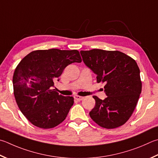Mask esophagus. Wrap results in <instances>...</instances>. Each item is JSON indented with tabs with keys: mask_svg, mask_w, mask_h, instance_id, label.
<instances>
[{
	"mask_svg": "<svg viewBox=\"0 0 158 158\" xmlns=\"http://www.w3.org/2000/svg\"><path fill=\"white\" fill-rule=\"evenodd\" d=\"M74 97V99L77 100V101H81V100H83L84 98V97H81V96H79V95H75Z\"/></svg>",
	"mask_w": 158,
	"mask_h": 158,
	"instance_id": "34e87169",
	"label": "esophagus"
}]
</instances>
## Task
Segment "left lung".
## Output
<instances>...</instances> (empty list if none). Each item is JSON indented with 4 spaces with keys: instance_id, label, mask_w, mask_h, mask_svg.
<instances>
[{
    "instance_id": "left-lung-1",
    "label": "left lung",
    "mask_w": 158,
    "mask_h": 158,
    "mask_svg": "<svg viewBox=\"0 0 158 158\" xmlns=\"http://www.w3.org/2000/svg\"><path fill=\"white\" fill-rule=\"evenodd\" d=\"M83 61L97 74V83H105L104 100L97 96L89 114L102 128H115L131 117L142 92L139 68L136 61L122 52L100 49L81 50Z\"/></svg>"
}]
</instances>
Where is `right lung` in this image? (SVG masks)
Wrapping results in <instances>:
<instances>
[{
    "label": "right lung",
    "mask_w": 158,
    "mask_h": 158,
    "mask_svg": "<svg viewBox=\"0 0 158 158\" xmlns=\"http://www.w3.org/2000/svg\"><path fill=\"white\" fill-rule=\"evenodd\" d=\"M74 62H81L77 50H38L25 56L15 68L14 97L20 110L33 125L52 128L66 118L74 98L59 94L52 88L65 68Z\"/></svg>",
    "instance_id": "add662e5"
}]
</instances>
